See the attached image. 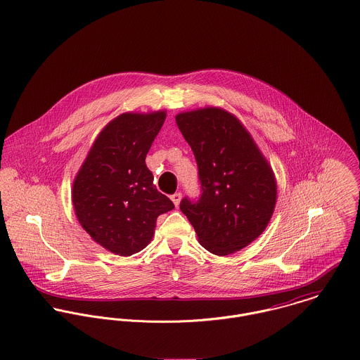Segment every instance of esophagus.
<instances>
[{"instance_id": "esophagus-1", "label": "esophagus", "mask_w": 360, "mask_h": 360, "mask_svg": "<svg viewBox=\"0 0 360 360\" xmlns=\"http://www.w3.org/2000/svg\"><path fill=\"white\" fill-rule=\"evenodd\" d=\"M170 200L173 201L174 205L179 206L180 201H181V194H180V193H174L173 195H170Z\"/></svg>"}]
</instances>
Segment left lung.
<instances>
[{"label":"left lung","mask_w":360,"mask_h":360,"mask_svg":"<svg viewBox=\"0 0 360 360\" xmlns=\"http://www.w3.org/2000/svg\"><path fill=\"white\" fill-rule=\"evenodd\" d=\"M176 123L190 144L201 197L180 202L200 244L209 252L234 254L264 231L277 200L274 173L243 123L220 108L183 112Z\"/></svg>","instance_id":"1"}]
</instances>
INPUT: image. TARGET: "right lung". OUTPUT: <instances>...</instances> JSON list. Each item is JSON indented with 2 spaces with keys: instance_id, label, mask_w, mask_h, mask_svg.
<instances>
[{
  "instance_id": "add662e5",
  "label": "right lung",
  "mask_w": 360,
  "mask_h": 360,
  "mask_svg": "<svg viewBox=\"0 0 360 360\" xmlns=\"http://www.w3.org/2000/svg\"><path fill=\"white\" fill-rule=\"evenodd\" d=\"M165 119V110L119 115L103 127L75 177L72 201L79 223L116 255L144 250L158 216L174 207L156 190L146 165Z\"/></svg>"
}]
</instances>
